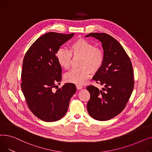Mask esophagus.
Here are the masks:
<instances>
[{"mask_svg": "<svg viewBox=\"0 0 152 152\" xmlns=\"http://www.w3.org/2000/svg\"><path fill=\"white\" fill-rule=\"evenodd\" d=\"M76 87H77V90H82V89L83 88V86H81V85H77Z\"/></svg>", "mask_w": 152, "mask_h": 152, "instance_id": "obj_1", "label": "esophagus"}]
</instances>
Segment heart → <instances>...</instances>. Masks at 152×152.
Instances as JSON below:
<instances>
[{"label": "heart", "instance_id": "obj_1", "mask_svg": "<svg viewBox=\"0 0 152 152\" xmlns=\"http://www.w3.org/2000/svg\"><path fill=\"white\" fill-rule=\"evenodd\" d=\"M80 58V68L73 69L66 73L64 80L67 82L77 85L83 84L90 77L91 72L96 73L102 67L104 60V52L99 47L89 40L80 38L70 43L69 50L60 48L56 53V59L59 64L66 69L72 65L73 58Z\"/></svg>", "mask_w": 152, "mask_h": 152}]
</instances>
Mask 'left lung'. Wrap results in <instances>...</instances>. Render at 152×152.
<instances>
[{
    "instance_id": "left-lung-1",
    "label": "left lung",
    "mask_w": 152,
    "mask_h": 152,
    "mask_svg": "<svg viewBox=\"0 0 152 152\" xmlns=\"http://www.w3.org/2000/svg\"><path fill=\"white\" fill-rule=\"evenodd\" d=\"M102 43L105 60L101 69L93 79L104 85L99 90L93 85L87 86L90 99L87 104L88 113L99 121H106L120 114L132 94L134 85L131 59L120 43L105 33H90Z\"/></svg>"
}]
</instances>
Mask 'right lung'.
<instances>
[{
	"instance_id": "right-lung-1",
	"label": "right lung",
	"mask_w": 152,
	"mask_h": 152,
	"mask_svg": "<svg viewBox=\"0 0 152 152\" xmlns=\"http://www.w3.org/2000/svg\"><path fill=\"white\" fill-rule=\"evenodd\" d=\"M74 35L48 32L32 43L24 57L21 90L30 110L43 121L53 122L63 117L76 91L75 85L70 83L53 91L62 75L56 53Z\"/></svg>"
}]
</instances>
